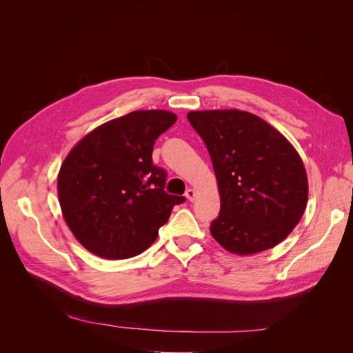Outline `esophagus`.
<instances>
[{"label":"esophagus","mask_w":353,"mask_h":353,"mask_svg":"<svg viewBox=\"0 0 353 353\" xmlns=\"http://www.w3.org/2000/svg\"><path fill=\"white\" fill-rule=\"evenodd\" d=\"M185 197H187V200L193 201V200L196 199V190H193V188H188V190L185 191Z\"/></svg>","instance_id":"1"}]
</instances>
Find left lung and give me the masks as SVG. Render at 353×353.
<instances>
[{"mask_svg": "<svg viewBox=\"0 0 353 353\" xmlns=\"http://www.w3.org/2000/svg\"><path fill=\"white\" fill-rule=\"evenodd\" d=\"M205 141L221 196L210 232L223 249L253 254L281 243L301 221L307 176L301 156L261 117L240 110L187 114Z\"/></svg>", "mask_w": 353, "mask_h": 353, "instance_id": "1", "label": "left lung"}]
</instances>
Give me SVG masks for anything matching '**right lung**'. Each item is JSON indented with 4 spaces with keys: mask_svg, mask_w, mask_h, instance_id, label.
<instances>
[{
    "mask_svg": "<svg viewBox=\"0 0 353 353\" xmlns=\"http://www.w3.org/2000/svg\"><path fill=\"white\" fill-rule=\"evenodd\" d=\"M176 121L166 110H138L95 128L63 162L57 193L73 236L91 253L128 259L150 245L183 196L165 191L166 170L153 145Z\"/></svg>",
    "mask_w": 353,
    "mask_h": 353,
    "instance_id": "obj_1",
    "label": "right lung"
}]
</instances>
